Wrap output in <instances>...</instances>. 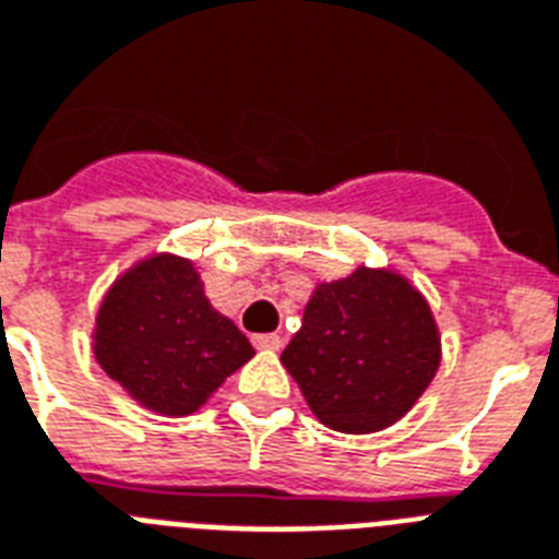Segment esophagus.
I'll return each instance as SVG.
<instances>
[{
  "instance_id": "obj_1",
  "label": "esophagus",
  "mask_w": 559,
  "mask_h": 559,
  "mask_svg": "<svg viewBox=\"0 0 559 559\" xmlns=\"http://www.w3.org/2000/svg\"><path fill=\"white\" fill-rule=\"evenodd\" d=\"M252 344H255L258 350H278L281 347V335L278 333H261L252 338Z\"/></svg>"
}]
</instances>
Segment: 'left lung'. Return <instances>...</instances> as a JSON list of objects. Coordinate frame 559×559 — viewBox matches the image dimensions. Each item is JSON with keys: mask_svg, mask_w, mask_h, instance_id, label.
<instances>
[{"mask_svg": "<svg viewBox=\"0 0 559 559\" xmlns=\"http://www.w3.org/2000/svg\"><path fill=\"white\" fill-rule=\"evenodd\" d=\"M439 358V326L425 295L399 272L358 266L312 289L281 365L321 425L373 433L416 405Z\"/></svg>", "mask_w": 559, "mask_h": 559, "instance_id": "obj_1", "label": "left lung"}]
</instances>
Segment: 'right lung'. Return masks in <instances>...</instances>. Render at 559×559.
I'll use <instances>...</instances> for the list:
<instances>
[{"mask_svg":"<svg viewBox=\"0 0 559 559\" xmlns=\"http://www.w3.org/2000/svg\"><path fill=\"white\" fill-rule=\"evenodd\" d=\"M94 356L134 402L163 416H189L255 350L209 304L192 261L157 252L106 293Z\"/></svg>","mask_w":559,"mask_h":559,"instance_id":"add662e5","label":"right lung"}]
</instances>
